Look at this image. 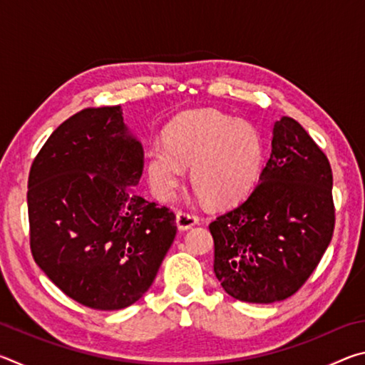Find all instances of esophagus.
<instances>
[{"instance_id":"esophagus-1","label":"esophagus","mask_w":365,"mask_h":365,"mask_svg":"<svg viewBox=\"0 0 365 365\" xmlns=\"http://www.w3.org/2000/svg\"><path fill=\"white\" fill-rule=\"evenodd\" d=\"M197 222V215L187 209H182V211L177 212V225L180 230H187V228L193 227Z\"/></svg>"}]
</instances>
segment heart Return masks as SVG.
<instances>
[{"label": "heart", "mask_w": 365, "mask_h": 365, "mask_svg": "<svg viewBox=\"0 0 365 365\" xmlns=\"http://www.w3.org/2000/svg\"><path fill=\"white\" fill-rule=\"evenodd\" d=\"M165 145L148 153V175L156 193L168 197L191 168V185L211 206L237 202L255 188L264 160V146L248 122L202 110L185 114L165 135Z\"/></svg>", "instance_id": "b5f03b06"}]
</instances>
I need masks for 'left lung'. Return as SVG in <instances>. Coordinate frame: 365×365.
<instances>
[{"label": "left lung", "mask_w": 365, "mask_h": 365, "mask_svg": "<svg viewBox=\"0 0 365 365\" xmlns=\"http://www.w3.org/2000/svg\"><path fill=\"white\" fill-rule=\"evenodd\" d=\"M331 187L330 163L316 141L292 117L277 120L259 183L209 224L214 274L232 298L269 304L304 285L331 242Z\"/></svg>", "instance_id": "1"}]
</instances>
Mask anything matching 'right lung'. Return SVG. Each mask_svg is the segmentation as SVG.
Here are the masks:
<instances>
[{"label": "right lung", "mask_w": 365, "mask_h": 365, "mask_svg": "<svg viewBox=\"0 0 365 365\" xmlns=\"http://www.w3.org/2000/svg\"><path fill=\"white\" fill-rule=\"evenodd\" d=\"M143 165V148L120 106H104L61 123L30 168L32 256L61 292L86 307L117 311L137 302L174 243V211L132 188Z\"/></svg>", "instance_id": "add662e5"}]
</instances>
